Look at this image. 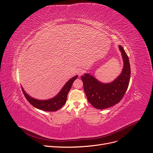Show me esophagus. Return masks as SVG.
Listing matches in <instances>:
<instances>
[{
    "label": "esophagus",
    "mask_w": 153,
    "mask_h": 153,
    "mask_svg": "<svg viewBox=\"0 0 153 153\" xmlns=\"http://www.w3.org/2000/svg\"><path fill=\"white\" fill-rule=\"evenodd\" d=\"M83 72H84V70H83V69H82V68H78V69L76 70V73L78 74V75L79 76L83 75Z\"/></svg>",
    "instance_id": "esophagus-1"
}]
</instances>
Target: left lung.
Returning <instances> with one entry per match:
<instances>
[{
	"label": "left lung",
	"mask_w": 153,
	"mask_h": 153,
	"mask_svg": "<svg viewBox=\"0 0 153 153\" xmlns=\"http://www.w3.org/2000/svg\"><path fill=\"white\" fill-rule=\"evenodd\" d=\"M119 47L123 60V68L114 82L104 84L89 74L81 76L88 101L96 109H107L119 103L128 88L131 74L129 59L122 46Z\"/></svg>",
	"instance_id": "8db88e82"
}]
</instances>
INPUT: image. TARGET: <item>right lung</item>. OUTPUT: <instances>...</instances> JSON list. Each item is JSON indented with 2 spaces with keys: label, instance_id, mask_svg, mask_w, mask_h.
Returning a JSON list of instances; mask_svg holds the SVG:
<instances>
[{
  "label": "right lung",
  "instance_id": "add662e5",
  "mask_svg": "<svg viewBox=\"0 0 153 153\" xmlns=\"http://www.w3.org/2000/svg\"><path fill=\"white\" fill-rule=\"evenodd\" d=\"M78 76H75L71 78L67 82V83L61 89L60 93L55 97L49 100L44 101H39L35 100V99L30 97L29 95L27 94L24 91L23 88H22L23 93L26 97V99L33 106L36 108H38L42 111H49V112H53L58 111L59 109L65 104L67 101V94L70 90L71 87L74 81L77 78Z\"/></svg>",
  "mask_w": 153,
  "mask_h": 153
}]
</instances>
